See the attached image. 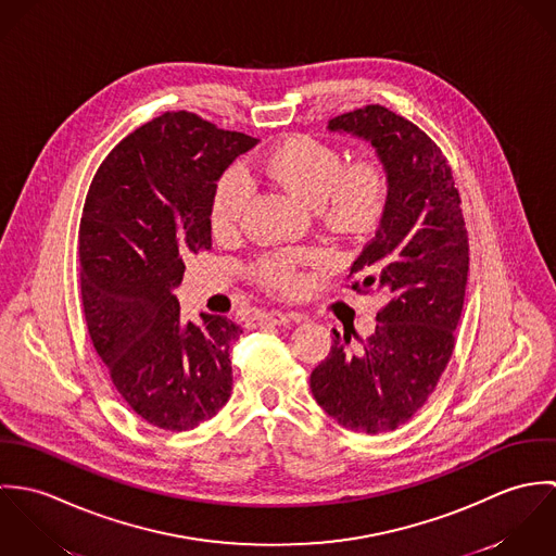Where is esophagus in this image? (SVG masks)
Listing matches in <instances>:
<instances>
[{"label": "esophagus", "mask_w": 556, "mask_h": 556, "mask_svg": "<svg viewBox=\"0 0 556 556\" xmlns=\"http://www.w3.org/2000/svg\"><path fill=\"white\" fill-rule=\"evenodd\" d=\"M256 325H263V323H269V325H287L293 320V315H287V313H280V311H271V313H261L256 317L252 318Z\"/></svg>", "instance_id": "1"}]
</instances>
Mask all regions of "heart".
Returning a JSON list of instances; mask_svg holds the SVG:
<instances>
[{
    "label": "heart",
    "instance_id": "1",
    "mask_svg": "<svg viewBox=\"0 0 556 556\" xmlns=\"http://www.w3.org/2000/svg\"><path fill=\"white\" fill-rule=\"evenodd\" d=\"M256 170L304 203L315 205L323 225L344 238L375 231L390 199V175L379 160L344 164L338 148L308 135L289 137L271 148ZM248 197V181L238 170H227L216 181L210 205L214 233L231 236L238 229ZM252 271L271 291L291 293L300 285L295 261L282 254L263 256Z\"/></svg>",
    "mask_w": 556,
    "mask_h": 556
}]
</instances>
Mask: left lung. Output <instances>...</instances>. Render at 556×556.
<instances>
[{
  "label": "left lung",
  "instance_id": "left-lung-1",
  "mask_svg": "<svg viewBox=\"0 0 556 556\" xmlns=\"http://www.w3.org/2000/svg\"><path fill=\"white\" fill-rule=\"evenodd\" d=\"M329 130L370 141L390 175L379 231L349 274L353 291L381 289L390 300L362 349H349L351 336L336 333L311 375V390L342 428L379 434L408 421L450 364L467 291L469 236L447 159L419 126L368 104L329 119Z\"/></svg>",
  "mask_w": 556,
  "mask_h": 556
}]
</instances>
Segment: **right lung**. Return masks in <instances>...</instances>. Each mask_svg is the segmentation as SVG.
Returning a JSON list of instances; mask_svg holds the SVG:
<instances>
[{
  "label": "right lung",
  "mask_w": 556,
  "mask_h": 556,
  "mask_svg": "<svg viewBox=\"0 0 556 556\" xmlns=\"http://www.w3.org/2000/svg\"><path fill=\"white\" fill-rule=\"evenodd\" d=\"M258 139L168 111L98 166L79 225L80 300L89 338L126 404L181 432L231 397L229 351L241 327L184 323L173 289L184 258L212 248L210 205L223 170Z\"/></svg>",
  "instance_id": "add662e5"
}]
</instances>
